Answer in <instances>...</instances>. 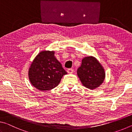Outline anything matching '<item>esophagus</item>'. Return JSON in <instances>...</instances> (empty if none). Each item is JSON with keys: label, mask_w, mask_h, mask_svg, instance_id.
<instances>
[{"label": "esophagus", "mask_w": 132, "mask_h": 132, "mask_svg": "<svg viewBox=\"0 0 132 132\" xmlns=\"http://www.w3.org/2000/svg\"><path fill=\"white\" fill-rule=\"evenodd\" d=\"M67 72L68 73V74H72V73L74 72V70H73V69H72V68L68 69Z\"/></svg>", "instance_id": "esophagus-1"}]
</instances>
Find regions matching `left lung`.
<instances>
[{"label": "left lung", "instance_id": "left-lung-1", "mask_svg": "<svg viewBox=\"0 0 132 132\" xmlns=\"http://www.w3.org/2000/svg\"><path fill=\"white\" fill-rule=\"evenodd\" d=\"M77 75L82 85L90 89L99 87L105 78V70L95 57L88 56L82 60Z\"/></svg>", "mask_w": 132, "mask_h": 132}]
</instances>
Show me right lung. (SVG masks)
<instances>
[{
    "label": "right lung",
    "mask_w": 132,
    "mask_h": 132,
    "mask_svg": "<svg viewBox=\"0 0 132 132\" xmlns=\"http://www.w3.org/2000/svg\"><path fill=\"white\" fill-rule=\"evenodd\" d=\"M67 72L54 57V51H40L30 65L28 75L30 83L42 91L49 90L61 81L63 75Z\"/></svg>",
    "instance_id": "obj_1"
}]
</instances>
